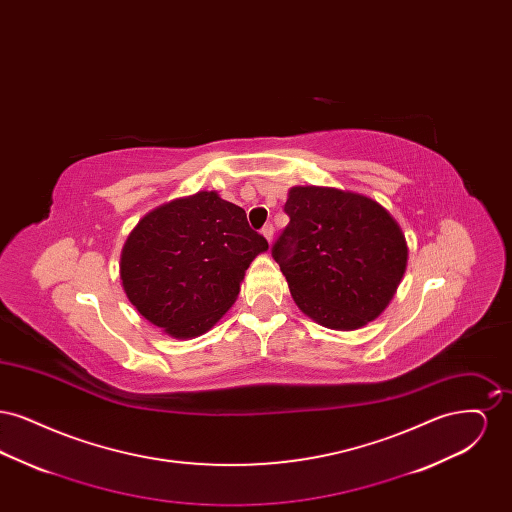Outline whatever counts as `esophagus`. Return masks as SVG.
Instances as JSON below:
<instances>
[{
  "mask_svg": "<svg viewBox=\"0 0 512 512\" xmlns=\"http://www.w3.org/2000/svg\"><path fill=\"white\" fill-rule=\"evenodd\" d=\"M261 234L267 238L268 244L272 242V234H274V228H272V224H265L263 228H261Z\"/></svg>",
  "mask_w": 512,
  "mask_h": 512,
  "instance_id": "obj_1",
  "label": "esophagus"
}]
</instances>
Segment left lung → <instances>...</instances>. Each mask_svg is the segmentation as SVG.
I'll return each instance as SVG.
<instances>
[{
  "mask_svg": "<svg viewBox=\"0 0 512 512\" xmlns=\"http://www.w3.org/2000/svg\"><path fill=\"white\" fill-rule=\"evenodd\" d=\"M290 217L272 245L295 305L332 330H357L391 301L405 268L407 242L390 213L366 195L295 186Z\"/></svg>",
  "mask_w": 512,
  "mask_h": 512,
  "instance_id": "8db88e82",
  "label": "left lung"
}]
</instances>
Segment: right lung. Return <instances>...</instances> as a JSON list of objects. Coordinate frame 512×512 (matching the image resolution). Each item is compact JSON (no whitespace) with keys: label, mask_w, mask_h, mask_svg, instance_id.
<instances>
[{"label":"right lung","mask_w":512,"mask_h":512,"mask_svg":"<svg viewBox=\"0 0 512 512\" xmlns=\"http://www.w3.org/2000/svg\"><path fill=\"white\" fill-rule=\"evenodd\" d=\"M268 242L242 207L217 192L165 203L130 232L121 253L128 301L172 338L211 330L240 293L245 270Z\"/></svg>","instance_id":"1"}]
</instances>
